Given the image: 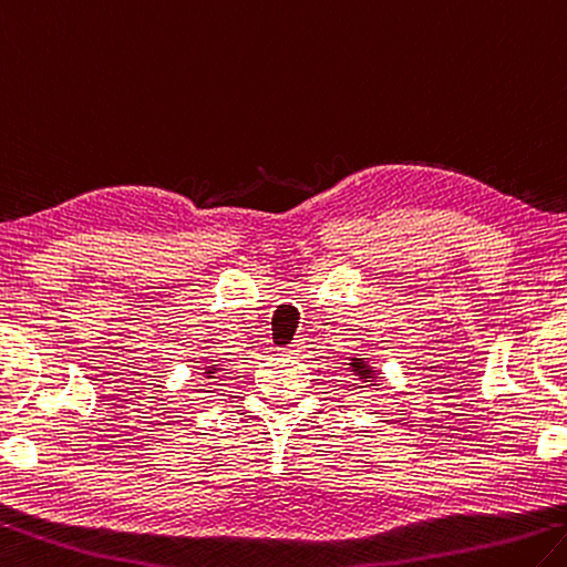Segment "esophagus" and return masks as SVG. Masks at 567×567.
I'll use <instances>...</instances> for the list:
<instances>
[{
    "label": "esophagus",
    "mask_w": 567,
    "mask_h": 567,
    "mask_svg": "<svg viewBox=\"0 0 567 567\" xmlns=\"http://www.w3.org/2000/svg\"><path fill=\"white\" fill-rule=\"evenodd\" d=\"M302 349H305V342H302V339H295L292 344H287V347H285V352H287V354H297V352H302Z\"/></svg>",
    "instance_id": "34e87169"
}]
</instances>
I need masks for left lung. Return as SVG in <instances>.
<instances>
[{"label": "left lung", "mask_w": 567, "mask_h": 567, "mask_svg": "<svg viewBox=\"0 0 567 567\" xmlns=\"http://www.w3.org/2000/svg\"><path fill=\"white\" fill-rule=\"evenodd\" d=\"M352 372H357L362 379H374V377H377V374L372 372V369H369V367L362 362V359H352Z\"/></svg>", "instance_id": "obj_1"}]
</instances>
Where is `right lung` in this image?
Returning a JSON list of instances; mask_svg holds the SVG:
<instances>
[{
  "mask_svg": "<svg viewBox=\"0 0 567 567\" xmlns=\"http://www.w3.org/2000/svg\"><path fill=\"white\" fill-rule=\"evenodd\" d=\"M205 374H215V367H210V369H205Z\"/></svg>",
  "mask_w": 567,
  "mask_h": 567,
  "instance_id": "add662e5",
  "label": "right lung"
}]
</instances>
